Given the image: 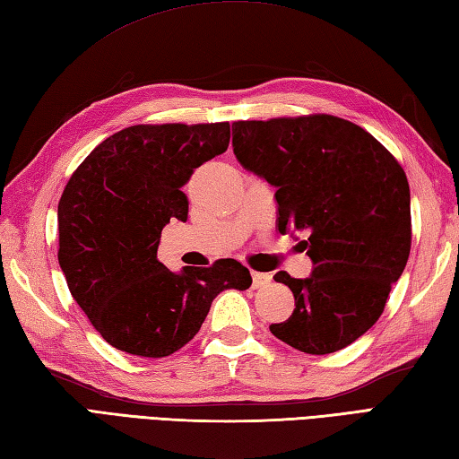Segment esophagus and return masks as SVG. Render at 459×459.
<instances>
[{
  "mask_svg": "<svg viewBox=\"0 0 459 459\" xmlns=\"http://www.w3.org/2000/svg\"><path fill=\"white\" fill-rule=\"evenodd\" d=\"M272 281V276L266 272H252V288H264Z\"/></svg>",
  "mask_w": 459,
  "mask_h": 459,
  "instance_id": "34e87169",
  "label": "esophagus"
}]
</instances>
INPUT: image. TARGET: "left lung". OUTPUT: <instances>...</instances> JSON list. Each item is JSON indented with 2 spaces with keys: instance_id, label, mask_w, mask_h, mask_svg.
<instances>
[{
  "instance_id": "left-lung-1",
  "label": "left lung",
  "mask_w": 459,
  "mask_h": 459,
  "mask_svg": "<svg viewBox=\"0 0 459 459\" xmlns=\"http://www.w3.org/2000/svg\"><path fill=\"white\" fill-rule=\"evenodd\" d=\"M245 169L276 187L278 230H306L309 278L278 272L294 314L272 324L301 353L327 355L377 324L411 255V189L393 153L329 114L232 124Z\"/></svg>"
}]
</instances>
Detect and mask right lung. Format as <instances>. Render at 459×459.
Here are the masks:
<instances>
[{"mask_svg":"<svg viewBox=\"0 0 459 459\" xmlns=\"http://www.w3.org/2000/svg\"><path fill=\"white\" fill-rule=\"evenodd\" d=\"M230 124H140L96 145L58 201V264L94 329L116 349L168 357L197 335L222 290H247L232 258L171 272L161 230L187 221L181 191L193 171L227 152Z\"/></svg>","mask_w":459,"mask_h":459,"instance_id":"add662e5","label":"right lung"}]
</instances>
